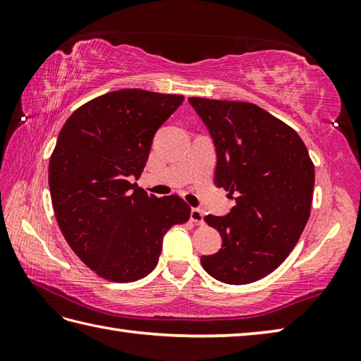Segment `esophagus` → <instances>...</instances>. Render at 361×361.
I'll return each instance as SVG.
<instances>
[{"instance_id":"1","label":"esophagus","mask_w":361,"mask_h":361,"mask_svg":"<svg viewBox=\"0 0 361 361\" xmlns=\"http://www.w3.org/2000/svg\"><path fill=\"white\" fill-rule=\"evenodd\" d=\"M190 220H192L194 224H197V225H203L204 224L203 212L198 208H192V209H190Z\"/></svg>"}]
</instances>
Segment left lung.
<instances>
[{
	"label": "left lung",
	"mask_w": 361,
	"mask_h": 361,
	"mask_svg": "<svg viewBox=\"0 0 361 361\" xmlns=\"http://www.w3.org/2000/svg\"><path fill=\"white\" fill-rule=\"evenodd\" d=\"M217 150L216 186L235 204L204 221L221 248L202 256L206 273L243 286L274 271L295 248L310 217L315 166L293 128L250 102L189 97Z\"/></svg>",
	"instance_id": "obj_1"
}]
</instances>
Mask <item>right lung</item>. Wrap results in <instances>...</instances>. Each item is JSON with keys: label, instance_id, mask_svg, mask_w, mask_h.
<instances>
[{"label": "right lung", "instance_id": "right-lung-1", "mask_svg": "<svg viewBox=\"0 0 361 361\" xmlns=\"http://www.w3.org/2000/svg\"><path fill=\"white\" fill-rule=\"evenodd\" d=\"M185 101L181 94L119 90L75 110L49 159L54 214L83 264L111 282H133L157 267L163 237L186 224L178 195H147L136 183L153 136Z\"/></svg>", "mask_w": 361, "mask_h": 361}]
</instances>
